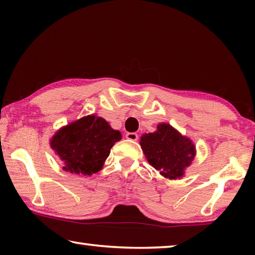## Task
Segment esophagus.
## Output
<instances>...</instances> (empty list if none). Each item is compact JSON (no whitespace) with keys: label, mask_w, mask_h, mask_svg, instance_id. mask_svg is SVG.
Returning a JSON list of instances; mask_svg holds the SVG:
<instances>
[{"label":"esophagus","mask_w":255,"mask_h":255,"mask_svg":"<svg viewBox=\"0 0 255 255\" xmlns=\"http://www.w3.org/2000/svg\"><path fill=\"white\" fill-rule=\"evenodd\" d=\"M126 138L130 141H136L138 139V135L136 132H127L126 133Z\"/></svg>","instance_id":"34e87169"}]
</instances>
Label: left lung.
<instances>
[{
  "label": "left lung",
  "instance_id": "8db88e82",
  "mask_svg": "<svg viewBox=\"0 0 255 255\" xmlns=\"http://www.w3.org/2000/svg\"><path fill=\"white\" fill-rule=\"evenodd\" d=\"M140 146L150 165L169 179L181 178L195 156L191 140L167 124L158 125L156 131L141 136Z\"/></svg>",
  "mask_w": 255,
  "mask_h": 255
}]
</instances>
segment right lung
Listing matches in <instances>:
<instances>
[{"instance_id":"add662e5","label":"right lung","mask_w":255,"mask_h":255,"mask_svg":"<svg viewBox=\"0 0 255 255\" xmlns=\"http://www.w3.org/2000/svg\"><path fill=\"white\" fill-rule=\"evenodd\" d=\"M122 133L105 119L96 116L76 120L51 138L50 146L63 161V169L71 173L91 175L101 170L110 149Z\"/></svg>"}]
</instances>
